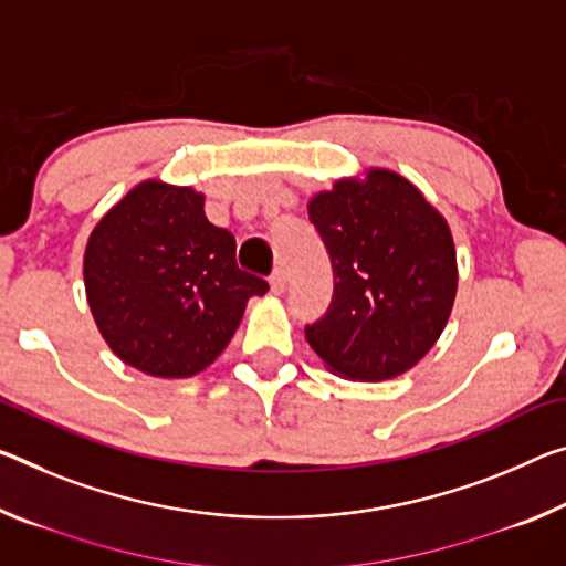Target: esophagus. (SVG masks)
I'll return each mask as SVG.
<instances>
[{
  "label": "esophagus",
  "instance_id": "1",
  "mask_svg": "<svg viewBox=\"0 0 566 566\" xmlns=\"http://www.w3.org/2000/svg\"><path fill=\"white\" fill-rule=\"evenodd\" d=\"M269 286H272L274 294H282V292H284V286H286L284 269H274V274L269 276Z\"/></svg>",
  "mask_w": 566,
  "mask_h": 566
}]
</instances>
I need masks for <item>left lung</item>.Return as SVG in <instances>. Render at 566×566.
<instances>
[{
	"mask_svg": "<svg viewBox=\"0 0 566 566\" xmlns=\"http://www.w3.org/2000/svg\"><path fill=\"white\" fill-rule=\"evenodd\" d=\"M310 221L335 272L327 312L304 327L310 347L349 380L410 370L441 337L459 286L446 219L406 178L373 168L317 193Z\"/></svg>",
	"mask_w": 566,
	"mask_h": 566,
	"instance_id": "1",
	"label": "left lung"
}]
</instances>
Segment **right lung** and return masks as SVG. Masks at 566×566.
Wrapping results in <instances>:
<instances>
[{
	"label": "right lung",
	"mask_w": 566,
	"mask_h": 566,
	"mask_svg": "<svg viewBox=\"0 0 566 566\" xmlns=\"http://www.w3.org/2000/svg\"><path fill=\"white\" fill-rule=\"evenodd\" d=\"M85 292L95 325L125 365L191 378L229 345L249 297L269 284L241 272L237 239L203 213V193L146 181L90 234Z\"/></svg>",
	"instance_id": "obj_1"
}]
</instances>
